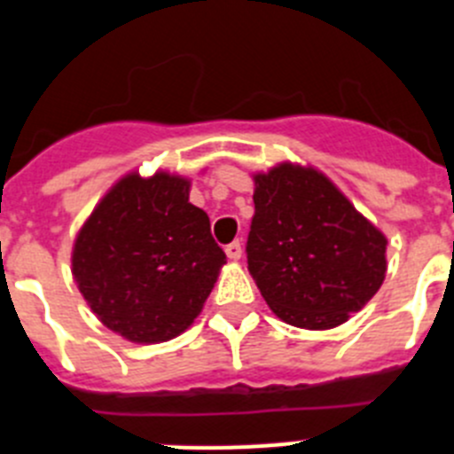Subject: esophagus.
<instances>
[{"label": "esophagus", "mask_w": 454, "mask_h": 454, "mask_svg": "<svg viewBox=\"0 0 454 454\" xmlns=\"http://www.w3.org/2000/svg\"><path fill=\"white\" fill-rule=\"evenodd\" d=\"M224 252H227V256H230L231 262H239L240 254H243V246H240V240H234V243H230V246L224 247Z\"/></svg>", "instance_id": "34e87169"}]
</instances>
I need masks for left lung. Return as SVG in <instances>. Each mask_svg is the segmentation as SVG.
Segmentation results:
<instances>
[{
  "label": "left lung",
  "mask_w": 454,
  "mask_h": 454,
  "mask_svg": "<svg viewBox=\"0 0 454 454\" xmlns=\"http://www.w3.org/2000/svg\"><path fill=\"white\" fill-rule=\"evenodd\" d=\"M252 179L247 270L272 314L332 330L362 311L387 277V236L316 168L284 161Z\"/></svg>",
  "instance_id": "1"
}]
</instances>
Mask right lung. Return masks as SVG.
<instances>
[{
	"instance_id": "add662e5",
	"label": "right lung",
	"mask_w": 454,
	"mask_h": 454,
	"mask_svg": "<svg viewBox=\"0 0 454 454\" xmlns=\"http://www.w3.org/2000/svg\"><path fill=\"white\" fill-rule=\"evenodd\" d=\"M191 179L127 172L92 208L72 246V277L99 323L131 343L186 332L218 282L227 256Z\"/></svg>"
}]
</instances>
